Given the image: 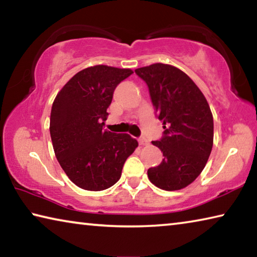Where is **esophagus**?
Listing matches in <instances>:
<instances>
[{
    "label": "esophagus",
    "mask_w": 257,
    "mask_h": 257,
    "mask_svg": "<svg viewBox=\"0 0 257 257\" xmlns=\"http://www.w3.org/2000/svg\"><path fill=\"white\" fill-rule=\"evenodd\" d=\"M138 143H139V145H141V146H146V145H149V141H147V139H146V138H144V137L139 138V139H138Z\"/></svg>",
    "instance_id": "obj_1"
}]
</instances>
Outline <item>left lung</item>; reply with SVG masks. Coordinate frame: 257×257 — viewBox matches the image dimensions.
<instances>
[{"instance_id":"8db88e82","label":"left lung","mask_w":257,"mask_h":257,"mask_svg":"<svg viewBox=\"0 0 257 257\" xmlns=\"http://www.w3.org/2000/svg\"><path fill=\"white\" fill-rule=\"evenodd\" d=\"M135 72L149 86L152 103L163 122L164 136L152 142L163 153L160 165L147 170L163 190L190 185L205 168L213 146V115L197 85L177 67L154 63Z\"/></svg>"}]
</instances>
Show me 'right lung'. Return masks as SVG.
I'll list each match as a JSON object with an SVG mask.
<instances>
[{
	"instance_id": "obj_1",
	"label": "right lung",
	"mask_w": 257,
	"mask_h": 257,
	"mask_svg": "<svg viewBox=\"0 0 257 257\" xmlns=\"http://www.w3.org/2000/svg\"><path fill=\"white\" fill-rule=\"evenodd\" d=\"M132 69L98 66L77 72L56 95L50 134L56 159L69 179L85 190L110 188L138 142L103 129L115 87Z\"/></svg>"
}]
</instances>
